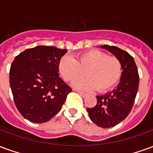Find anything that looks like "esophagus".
Returning <instances> with one entry per match:
<instances>
[{
	"mask_svg": "<svg viewBox=\"0 0 153 153\" xmlns=\"http://www.w3.org/2000/svg\"><path fill=\"white\" fill-rule=\"evenodd\" d=\"M77 93H79V94L81 97H85L87 96V93H83V92H79V91H77Z\"/></svg>",
	"mask_w": 153,
	"mask_h": 153,
	"instance_id": "esophagus-1",
	"label": "esophagus"
}]
</instances>
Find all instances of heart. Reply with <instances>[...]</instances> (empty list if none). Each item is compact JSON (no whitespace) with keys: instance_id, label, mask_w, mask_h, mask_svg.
<instances>
[{"instance_id":"obj_1","label":"heart","mask_w":153,"mask_h":153,"mask_svg":"<svg viewBox=\"0 0 153 153\" xmlns=\"http://www.w3.org/2000/svg\"><path fill=\"white\" fill-rule=\"evenodd\" d=\"M58 70L68 82H74L85 74L88 78L76 81L73 85L78 89L107 92L119 83L122 75V65L117 57L108 56L99 50L87 51L75 60L70 56L61 57Z\"/></svg>"}]
</instances>
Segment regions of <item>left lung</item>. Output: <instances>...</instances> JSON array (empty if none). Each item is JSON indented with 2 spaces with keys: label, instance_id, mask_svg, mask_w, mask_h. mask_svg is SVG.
<instances>
[{
  "label": "left lung",
  "instance_id": "1",
  "mask_svg": "<svg viewBox=\"0 0 153 153\" xmlns=\"http://www.w3.org/2000/svg\"><path fill=\"white\" fill-rule=\"evenodd\" d=\"M102 48L120 60L122 75L116 89L103 96H97V105L87 108L90 119L102 128H111L124 120L131 111L138 93L139 75L132 56L119 47L104 45Z\"/></svg>",
  "mask_w": 153,
  "mask_h": 153
}]
</instances>
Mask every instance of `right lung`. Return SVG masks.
<instances>
[{
    "mask_svg": "<svg viewBox=\"0 0 153 153\" xmlns=\"http://www.w3.org/2000/svg\"><path fill=\"white\" fill-rule=\"evenodd\" d=\"M65 49L38 46L15 57L10 84L17 109L33 123H44L61 109L72 91L59 76L58 63Z\"/></svg>",
    "mask_w": 153,
    "mask_h": 153,
    "instance_id": "add662e5",
    "label": "right lung"
}]
</instances>
